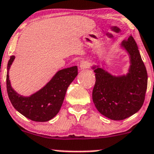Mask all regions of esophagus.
<instances>
[{"label":"esophagus","mask_w":154,"mask_h":154,"mask_svg":"<svg viewBox=\"0 0 154 154\" xmlns=\"http://www.w3.org/2000/svg\"><path fill=\"white\" fill-rule=\"evenodd\" d=\"M90 62H88V61H83V62H81V64H80V68L83 70L84 69H87V68H90Z\"/></svg>","instance_id":"esophagus-1"}]
</instances>
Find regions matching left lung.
<instances>
[{
	"instance_id": "1",
	"label": "left lung",
	"mask_w": 154,
	"mask_h": 154,
	"mask_svg": "<svg viewBox=\"0 0 154 154\" xmlns=\"http://www.w3.org/2000/svg\"><path fill=\"white\" fill-rule=\"evenodd\" d=\"M129 53L130 68L126 75L115 77L94 66L95 83L92 100L97 110L113 120H122L142 107L147 87V73L138 46L132 36L121 44Z\"/></svg>"
}]
</instances>
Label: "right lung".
Returning <instances> with one entry per match:
<instances>
[{"label":"right lung","mask_w":154,"mask_h":154,"mask_svg":"<svg viewBox=\"0 0 154 154\" xmlns=\"http://www.w3.org/2000/svg\"><path fill=\"white\" fill-rule=\"evenodd\" d=\"M15 56H10L7 64V90L11 104L16 110L35 122H47L59 113L69 85L77 77V67L58 71L44 87L29 97L19 95L10 85L9 70Z\"/></svg>","instance_id":"right-lung-1"}]
</instances>
